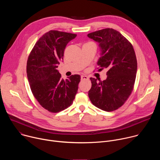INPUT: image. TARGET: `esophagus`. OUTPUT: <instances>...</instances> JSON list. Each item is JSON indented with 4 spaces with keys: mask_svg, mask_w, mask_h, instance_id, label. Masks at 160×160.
<instances>
[{
    "mask_svg": "<svg viewBox=\"0 0 160 160\" xmlns=\"http://www.w3.org/2000/svg\"><path fill=\"white\" fill-rule=\"evenodd\" d=\"M88 77L85 76V75H82L81 76V80H88Z\"/></svg>",
    "mask_w": 160,
    "mask_h": 160,
    "instance_id": "esophagus-1",
    "label": "esophagus"
}]
</instances>
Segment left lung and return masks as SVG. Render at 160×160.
<instances>
[{
	"label": "left lung",
	"instance_id": "1",
	"mask_svg": "<svg viewBox=\"0 0 160 160\" xmlns=\"http://www.w3.org/2000/svg\"><path fill=\"white\" fill-rule=\"evenodd\" d=\"M87 37L99 43V70L107 68V78L103 81L90 78L92 87L88 97L97 108L112 111L121 107L132 93L138 69L132 45L119 32L105 28Z\"/></svg>",
	"mask_w": 160,
	"mask_h": 160
}]
</instances>
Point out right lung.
Listing matches in <instances>:
<instances>
[{"instance_id":"1","label":"right lung","mask_w":160,"mask_h":160,"mask_svg":"<svg viewBox=\"0 0 160 160\" xmlns=\"http://www.w3.org/2000/svg\"><path fill=\"white\" fill-rule=\"evenodd\" d=\"M76 34L51 30L42 36L31 51L27 65L32 92L45 109L58 112L71 106L78 92L80 76L64 80L58 70L68 43Z\"/></svg>"}]
</instances>
